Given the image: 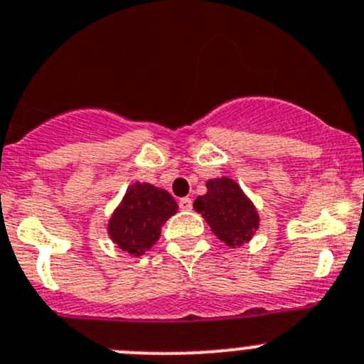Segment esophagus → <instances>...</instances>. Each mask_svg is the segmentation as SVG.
<instances>
[{
	"instance_id": "obj_1",
	"label": "esophagus",
	"mask_w": 364,
	"mask_h": 364,
	"mask_svg": "<svg viewBox=\"0 0 364 364\" xmlns=\"http://www.w3.org/2000/svg\"><path fill=\"white\" fill-rule=\"evenodd\" d=\"M178 207H181L182 210H191V208H193V200H191V198H181Z\"/></svg>"
}]
</instances>
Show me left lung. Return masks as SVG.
Segmentation results:
<instances>
[{"instance_id": "left-lung-1", "label": "left lung", "mask_w": 364, "mask_h": 364, "mask_svg": "<svg viewBox=\"0 0 364 364\" xmlns=\"http://www.w3.org/2000/svg\"><path fill=\"white\" fill-rule=\"evenodd\" d=\"M194 210L210 226L212 233L230 247H240L253 239L260 214L242 187L233 178H208L207 193L198 196Z\"/></svg>"}]
</instances>
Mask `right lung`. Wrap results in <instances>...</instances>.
Returning a JSON list of instances; mask_svg holds the SVG:
<instances>
[{"label": "right lung", "instance_id": "1", "mask_svg": "<svg viewBox=\"0 0 364 364\" xmlns=\"http://www.w3.org/2000/svg\"><path fill=\"white\" fill-rule=\"evenodd\" d=\"M177 210V201L168 191L132 182L107 221V235L124 253L141 257L159 240L161 228Z\"/></svg>", "mask_w": 364, "mask_h": 364}]
</instances>
